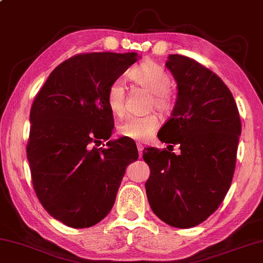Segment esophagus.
Segmentation results:
<instances>
[{
  "label": "esophagus",
  "mask_w": 263,
  "mask_h": 263,
  "mask_svg": "<svg viewBox=\"0 0 263 263\" xmlns=\"http://www.w3.org/2000/svg\"><path fill=\"white\" fill-rule=\"evenodd\" d=\"M137 148H138V154H139V156H142L143 155V150H144V146L140 143H138L137 144Z\"/></svg>",
  "instance_id": "esophagus-1"
}]
</instances>
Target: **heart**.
I'll list each match as a JSON object with an SVG mask.
<instances>
[{
    "mask_svg": "<svg viewBox=\"0 0 263 263\" xmlns=\"http://www.w3.org/2000/svg\"><path fill=\"white\" fill-rule=\"evenodd\" d=\"M128 78L151 94L150 107L160 113H169L172 100L169 93L170 76L152 61L143 62L128 73ZM106 105L115 117H123L125 113V91L120 81L108 86L106 92ZM159 118L155 115L146 117H131L119 125L118 132L125 138L133 140H147L159 127Z\"/></svg>",
    "mask_w": 263,
    "mask_h": 263,
    "instance_id": "obj_1",
    "label": "heart"
}]
</instances>
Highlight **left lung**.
<instances>
[{
	"mask_svg": "<svg viewBox=\"0 0 263 263\" xmlns=\"http://www.w3.org/2000/svg\"><path fill=\"white\" fill-rule=\"evenodd\" d=\"M165 66L178 92L171 118L158 138L169 146L178 144L181 154L144 150L151 171L145 189L157 216L185 229L205 221L228 193L241 119L232 92L210 69L178 54L169 55Z\"/></svg>",
	"mask_w": 263,
	"mask_h": 263,
	"instance_id": "obj_1",
	"label": "left lung"
}]
</instances>
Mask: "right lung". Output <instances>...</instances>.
Instances as JSON below:
<instances>
[{"label":"right lung","instance_id":"right-lung-1","mask_svg":"<svg viewBox=\"0 0 263 263\" xmlns=\"http://www.w3.org/2000/svg\"><path fill=\"white\" fill-rule=\"evenodd\" d=\"M140 57L137 53L79 54L58 66L35 97L27 145L35 193L50 216L88 228L107 216L136 144L109 140L113 115L108 86Z\"/></svg>","mask_w":263,"mask_h":263}]
</instances>
